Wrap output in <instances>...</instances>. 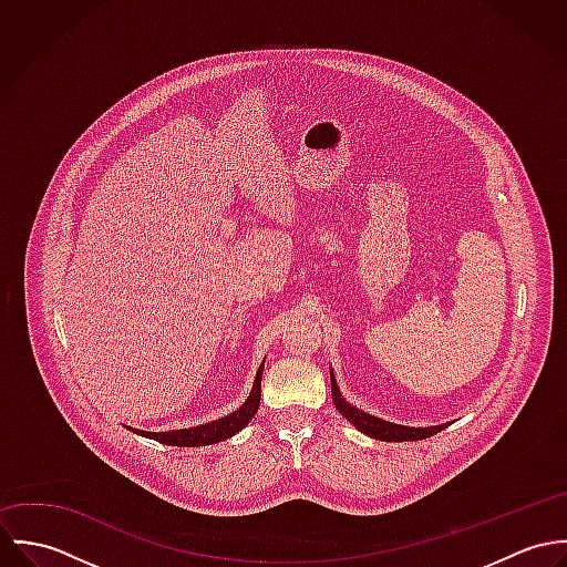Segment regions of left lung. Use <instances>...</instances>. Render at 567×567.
Returning <instances> with one entry per match:
<instances>
[{"label":"left lung","instance_id":"obj_1","mask_svg":"<svg viewBox=\"0 0 567 567\" xmlns=\"http://www.w3.org/2000/svg\"><path fill=\"white\" fill-rule=\"evenodd\" d=\"M329 378H331V400L336 410L349 419V423H353L360 432H364L367 436H373L378 441H389V443H400V441H421V439H430L432 434L445 430L447 423H441V425H427V427H412V425H400V423H393V421H386V419H380V416H373L355 405L349 404L338 384H336V375L333 371H329Z\"/></svg>","mask_w":567,"mask_h":567}]
</instances>
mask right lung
I'll return each instance as SVG.
<instances>
[{
	"label": "right lung",
	"instance_id": "right-lung-1",
	"mask_svg": "<svg viewBox=\"0 0 567 567\" xmlns=\"http://www.w3.org/2000/svg\"><path fill=\"white\" fill-rule=\"evenodd\" d=\"M261 371H264V362L257 369V375H255V382H252V389H250L246 402L236 412H231L223 419H216V421H209L203 425H194V427H185V430H169V432H146V430H137L131 425H126V430H131L140 436L159 441L165 445H174V447H200V445L220 443V441L234 436L236 432H240L244 425L255 416V412L259 408V398H261Z\"/></svg>",
	"mask_w": 567,
	"mask_h": 567
}]
</instances>
